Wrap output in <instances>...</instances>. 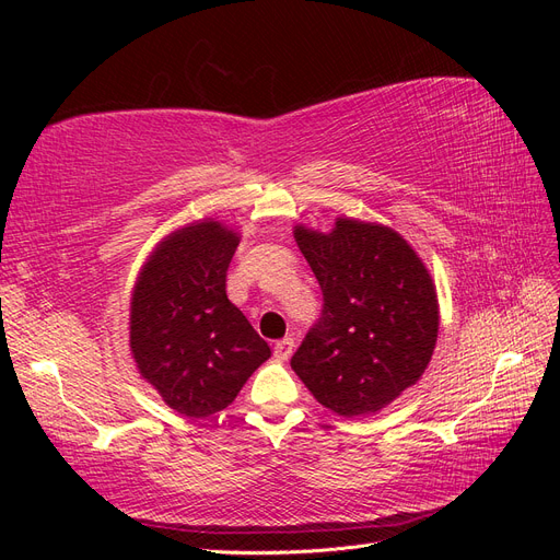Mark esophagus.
Instances as JSON below:
<instances>
[{
  "label": "esophagus",
  "instance_id": "1",
  "mask_svg": "<svg viewBox=\"0 0 560 560\" xmlns=\"http://www.w3.org/2000/svg\"><path fill=\"white\" fill-rule=\"evenodd\" d=\"M292 352H294V338H282V341H278V343L273 346V358H276L278 362H287V360H290Z\"/></svg>",
  "mask_w": 560,
  "mask_h": 560
}]
</instances>
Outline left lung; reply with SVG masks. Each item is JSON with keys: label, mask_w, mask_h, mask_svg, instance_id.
<instances>
[{"label": "left lung", "mask_w": 560, "mask_h": 560, "mask_svg": "<svg viewBox=\"0 0 560 560\" xmlns=\"http://www.w3.org/2000/svg\"><path fill=\"white\" fill-rule=\"evenodd\" d=\"M294 238L325 303L292 369L334 413H376L432 360L439 306L428 268L381 224L338 219L327 235L296 226Z\"/></svg>", "instance_id": "left-lung-1"}]
</instances>
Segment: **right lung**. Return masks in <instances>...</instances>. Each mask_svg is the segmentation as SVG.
Segmentation results:
<instances>
[{
  "instance_id": "obj_1",
  "label": "right lung",
  "mask_w": 560,
  "mask_h": 560,
  "mask_svg": "<svg viewBox=\"0 0 560 560\" xmlns=\"http://www.w3.org/2000/svg\"><path fill=\"white\" fill-rule=\"evenodd\" d=\"M238 235L191 224L156 247L130 301V348L171 409L208 418L238 397L270 348L226 296Z\"/></svg>"
}]
</instances>
